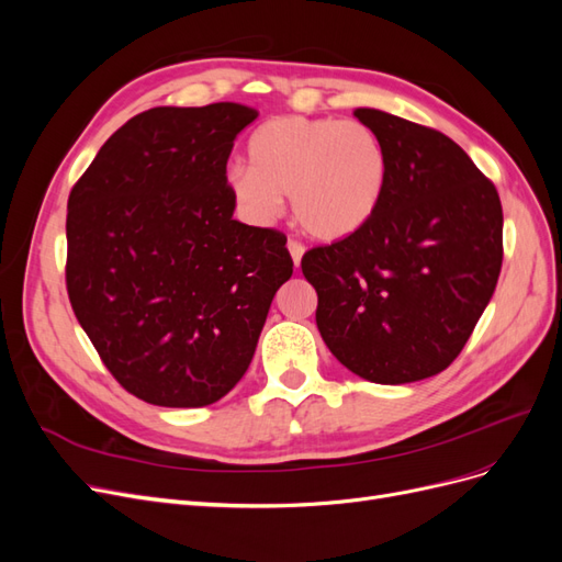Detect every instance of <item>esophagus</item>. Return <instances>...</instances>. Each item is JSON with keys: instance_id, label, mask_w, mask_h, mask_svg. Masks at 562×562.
I'll return each instance as SVG.
<instances>
[{"instance_id": "esophagus-1", "label": "esophagus", "mask_w": 562, "mask_h": 562, "mask_svg": "<svg viewBox=\"0 0 562 562\" xmlns=\"http://www.w3.org/2000/svg\"><path fill=\"white\" fill-rule=\"evenodd\" d=\"M288 252H291L293 265H295V267H300V260H302V255H304V246H302L300 241L291 239V241H288Z\"/></svg>"}]
</instances>
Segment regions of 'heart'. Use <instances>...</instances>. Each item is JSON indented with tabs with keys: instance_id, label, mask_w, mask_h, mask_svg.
<instances>
[{
	"instance_id": "heart-1",
	"label": "heart",
	"mask_w": 562,
	"mask_h": 562,
	"mask_svg": "<svg viewBox=\"0 0 562 562\" xmlns=\"http://www.w3.org/2000/svg\"><path fill=\"white\" fill-rule=\"evenodd\" d=\"M250 168L236 166L229 190L258 223L288 194L293 220L318 241H342L375 215L386 159L378 135L359 122L277 116L252 133Z\"/></svg>"
}]
</instances>
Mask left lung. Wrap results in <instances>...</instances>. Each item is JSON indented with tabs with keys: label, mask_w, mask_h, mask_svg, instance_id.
Masks as SVG:
<instances>
[{
	"label": "left lung",
	"mask_w": 562,
	"mask_h": 562,
	"mask_svg": "<svg viewBox=\"0 0 562 562\" xmlns=\"http://www.w3.org/2000/svg\"><path fill=\"white\" fill-rule=\"evenodd\" d=\"M353 116L378 135L386 184L363 229L304 252L316 326L353 375L427 380L457 359L495 293L499 194L440 131L370 108Z\"/></svg>",
	"instance_id": "8db88e82"
}]
</instances>
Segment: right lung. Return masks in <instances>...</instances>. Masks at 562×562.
<instances>
[{
	"instance_id": "add662e5",
	"label": "right lung",
	"mask_w": 562,
	"mask_h": 562,
	"mask_svg": "<svg viewBox=\"0 0 562 562\" xmlns=\"http://www.w3.org/2000/svg\"><path fill=\"white\" fill-rule=\"evenodd\" d=\"M255 116L239 103L135 114L67 199L75 316L114 380L145 403L223 398L293 274L281 232L232 217L227 159Z\"/></svg>"
}]
</instances>
